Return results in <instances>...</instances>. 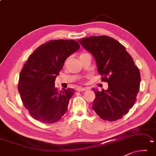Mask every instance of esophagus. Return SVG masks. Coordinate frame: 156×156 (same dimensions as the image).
<instances>
[{
    "mask_svg": "<svg viewBox=\"0 0 156 156\" xmlns=\"http://www.w3.org/2000/svg\"><path fill=\"white\" fill-rule=\"evenodd\" d=\"M76 91H85L86 90V88L85 87H78L76 89Z\"/></svg>",
    "mask_w": 156,
    "mask_h": 156,
    "instance_id": "esophagus-1",
    "label": "esophagus"
}]
</instances>
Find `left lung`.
Listing matches in <instances>:
<instances>
[{
    "label": "left lung",
    "instance_id": "obj_1",
    "mask_svg": "<svg viewBox=\"0 0 156 156\" xmlns=\"http://www.w3.org/2000/svg\"><path fill=\"white\" fill-rule=\"evenodd\" d=\"M78 41L92 54L102 80L108 83L106 90L93 88L96 97L92 109L104 120L121 119L136 101L141 80L139 69L125 47L115 39L103 35Z\"/></svg>",
    "mask_w": 156,
    "mask_h": 156
}]
</instances>
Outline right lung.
<instances>
[{"mask_svg": "<svg viewBox=\"0 0 156 156\" xmlns=\"http://www.w3.org/2000/svg\"><path fill=\"white\" fill-rule=\"evenodd\" d=\"M80 48L75 40H52L39 46L19 75L18 90L22 102L34 119L53 123L68 110L74 90L58 91L55 80L66 58Z\"/></svg>", "mask_w": 156, "mask_h": 156, "instance_id": "obj_1", "label": "right lung"}]
</instances>
